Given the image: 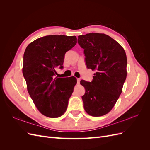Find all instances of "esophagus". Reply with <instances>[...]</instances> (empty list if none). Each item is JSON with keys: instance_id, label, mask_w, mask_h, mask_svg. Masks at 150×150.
Instances as JSON below:
<instances>
[{"instance_id": "obj_1", "label": "esophagus", "mask_w": 150, "mask_h": 150, "mask_svg": "<svg viewBox=\"0 0 150 150\" xmlns=\"http://www.w3.org/2000/svg\"><path fill=\"white\" fill-rule=\"evenodd\" d=\"M80 81H81V79L79 78H77V83H78V84L80 83Z\"/></svg>"}]
</instances>
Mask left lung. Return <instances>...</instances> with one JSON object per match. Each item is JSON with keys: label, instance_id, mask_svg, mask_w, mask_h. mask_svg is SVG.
<instances>
[{"label": "left lung", "instance_id": "left-lung-1", "mask_svg": "<svg viewBox=\"0 0 150 150\" xmlns=\"http://www.w3.org/2000/svg\"><path fill=\"white\" fill-rule=\"evenodd\" d=\"M88 69L96 71L91 82L81 80L85 89L84 108L91 116H101L114 107L126 78L127 58L124 49L104 34L92 33L78 36Z\"/></svg>", "mask_w": 150, "mask_h": 150}]
</instances>
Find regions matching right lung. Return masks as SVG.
Returning <instances> with one entry per match:
<instances>
[{"instance_id": "obj_1", "label": "right lung", "mask_w": 150, "mask_h": 150, "mask_svg": "<svg viewBox=\"0 0 150 150\" xmlns=\"http://www.w3.org/2000/svg\"><path fill=\"white\" fill-rule=\"evenodd\" d=\"M76 36L51 35L34 40L26 47L22 73L28 93L40 113L57 117L66 112L77 80L55 78L62 69L65 54L77 43Z\"/></svg>"}]
</instances>
